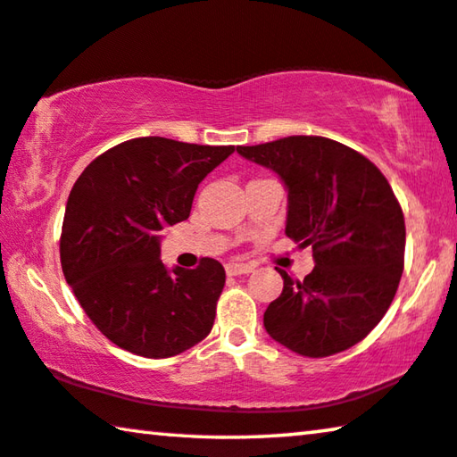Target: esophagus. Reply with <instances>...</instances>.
Instances as JSON below:
<instances>
[{
  "label": "esophagus",
  "mask_w": 457,
  "mask_h": 457,
  "mask_svg": "<svg viewBox=\"0 0 457 457\" xmlns=\"http://www.w3.org/2000/svg\"><path fill=\"white\" fill-rule=\"evenodd\" d=\"M226 272L231 277H237V275H248L252 272L250 264H244V262H228L226 264Z\"/></svg>",
  "instance_id": "1"
}]
</instances>
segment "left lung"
Wrapping results in <instances>:
<instances>
[{"label": "left lung", "mask_w": 457, "mask_h": 457, "mask_svg": "<svg viewBox=\"0 0 457 457\" xmlns=\"http://www.w3.org/2000/svg\"><path fill=\"white\" fill-rule=\"evenodd\" d=\"M237 154L281 179L285 234L314 250L303 281L278 270L283 291L264 312V328L303 357L357 345L390 308L404 269V215L386 176L355 149L310 135Z\"/></svg>", "instance_id": "1"}]
</instances>
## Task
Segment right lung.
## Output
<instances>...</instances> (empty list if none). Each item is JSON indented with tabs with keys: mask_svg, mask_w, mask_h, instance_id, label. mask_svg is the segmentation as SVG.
Segmentation results:
<instances>
[{
	"mask_svg": "<svg viewBox=\"0 0 457 457\" xmlns=\"http://www.w3.org/2000/svg\"><path fill=\"white\" fill-rule=\"evenodd\" d=\"M234 145L139 137L98 155L73 185L61 229V267L87 318L135 355L174 357L215 320L226 270L160 261L166 226L185 221L195 193Z\"/></svg>",
	"mask_w": 457,
	"mask_h": 457,
	"instance_id": "obj_1",
	"label": "right lung"
}]
</instances>
